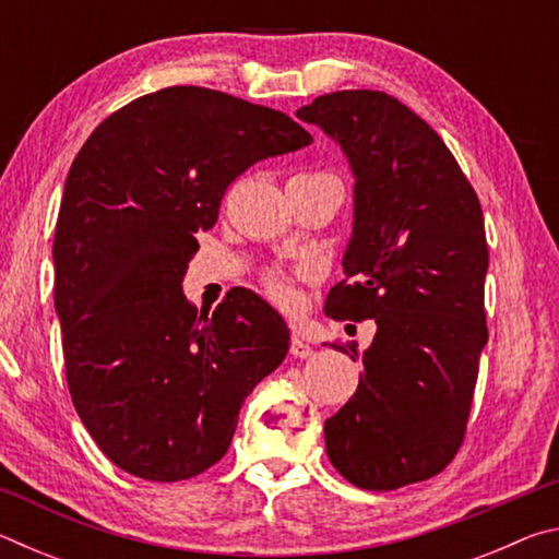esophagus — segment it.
Instances as JSON below:
<instances>
[{
  "mask_svg": "<svg viewBox=\"0 0 559 559\" xmlns=\"http://www.w3.org/2000/svg\"><path fill=\"white\" fill-rule=\"evenodd\" d=\"M290 355L306 359V357L313 355V347H310L300 335H293V337H290Z\"/></svg>",
  "mask_w": 559,
  "mask_h": 559,
  "instance_id": "1",
  "label": "esophagus"
}]
</instances>
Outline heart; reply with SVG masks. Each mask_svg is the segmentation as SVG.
I'll use <instances>...</instances> for the list:
<instances>
[{
    "label": "heart",
    "mask_w": 559,
    "mask_h": 559,
    "mask_svg": "<svg viewBox=\"0 0 559 559\" xmlns=\"http://www.w3.org/2000/svg\"><path fill=\"white\" fill-rule=\"evenodd\" d=\"M308 271H298V273H286V271H269L263 276V286H266V293L271 300H276L283 308H296L300 300L298 293V278H306Z\"/></svg>",
    "instance_id": "obj_1"
}]
</instances>
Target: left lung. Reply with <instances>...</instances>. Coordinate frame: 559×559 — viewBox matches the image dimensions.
Instances as JSON below:
<instances>
[{"label":"left lung","mask_w":559,"mask_h":559,"mask_svg":"<svg viewBox=\"0 0 559 559\" xmlns=\"http://www.w3.org/2000/svg\"><path fill=\"white\" fill-rule=\"evenodd\" d=\"M296 116L333 138L355 175L347 278L325 316L377 325L365 353L349 347L365 372L325 421L328 459L365 490L419 484L466 437L488 343L480 202L427 120L382 91L328 93Z\"/></svg>","instance_id":"left-lung-1"}]
</instances>
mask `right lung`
Masks as SVG:
<instances>
[{
    "label": "right lung",
    "instance_id": "right-lung-1",
    "mask_svg": "<svg viewBox=\"0 0 559 559\" xmlns=\"http://www.w3.org/2000/svg\"><path fill=\"white\" fill-rule=\"evenodd\" d=\"M313 143L286 112L173 86L112 112L75 155L53 234L66 382L98 449L173 484L226 451L239 409L288 353V328L253 290L197 316L182 278L236 177Z\"/></svg>",
    "mask_w": 559,
    "mask_h": 559
}]
</instances>
